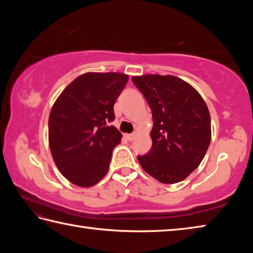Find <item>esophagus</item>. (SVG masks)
<instances>
[{
    "mask_svg": "<svg viewBox=\"0 0 253 253\" xmlns=\"http://www.w3.org/2000/svg\"><path fill=\"white\" fill-rule=\"evenodd\" d=\"M135 137H136V132H132V134H127V135H126V138H127L128 140L135 139Z\"/></svg>",
    "mask_w": 253,
    "mask_h": 253,
    "instance_id": "esophagus-1",
    "label": "esophagus"
}]
</instances>
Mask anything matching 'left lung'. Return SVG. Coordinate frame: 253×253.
Wrapping results in <instances>:
<instances>
[{"mask_svg":"<svg viewBox=\"0 0 253 253\" xmlns=\"http://www.w3.org/2000/svg\"><path fill=\"white\" fill-rule=\"evenodd\" d=\"M132 83L152 109V149L137 156L140 166L158 182L185 179L201 164L211 142V118L200 93L174 76H135Z\"/></svg>","mask_w":253,"mask_h":253,"instance_id":"left-lung-1","label":"left lung"}]
</instances>
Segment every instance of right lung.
I'll return each instance as SVG.
<instances>
[{
	"mask_svg": "<svg viewBox=\"0 0 253 253\" xmlns=\"http://www.w3.org/2000/svg\"><path fill=\"white\" fill-rule=\"evenodd\" d=\"M127 81L119 72H87L68 84L51 108V155L60 173L77 186H93L108 172L113 149L123 137L109 125Z\"/></svg>",
	"mask_w": 253,
	"mask_h": 253,
	"instance_id": "add662e5",
	"label": "right lung"
}]
</instances>
